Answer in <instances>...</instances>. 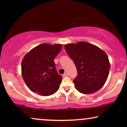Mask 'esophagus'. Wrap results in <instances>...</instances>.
Returning <instances> with one entry per match:
<instances>
[{"label": "esophagus", "instance_id": "obj_1", "mask_svg": "<svg viewBox=\"0 0 127 127\" xmlns=\"http://www.w3.org/2000/svg\"><path fill=\"white\" fill-rule=\"evenodd\" d=\"M67 76H68V74H67V73H64L63 75H62L63 77H66Z\"/></svg>", "mask_w": 127, "mask_h": 127}]
</instances>
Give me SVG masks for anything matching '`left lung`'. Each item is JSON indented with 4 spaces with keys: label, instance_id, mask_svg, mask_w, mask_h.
Instances as JSON below:
<instances>
[{
    "label": "left lung",
    "instance_id": "left-lung-1",
    "mask_svg": "<svg viewBox=\"0 0 127 127\" xmlns=\"http://www.w3.org/2000/svg\"><path fill=\"white\" fill-rule=\"evenodd\" d=\"M65 48L77 70V77L73 80L76 89L83 94H92L100 90L106 81L110 70L106 54L84 41L65 44Z\"/></svg>",
    "mask_w": 127,
    "mask_h": 127
}]
</instances>
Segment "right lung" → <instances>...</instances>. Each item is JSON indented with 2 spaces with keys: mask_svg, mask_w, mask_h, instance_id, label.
I'll return each instance as SVG.
<instances>
[{
  "mask_svg": "<svg viewBox=\"0 0 127 127\" xmlns=\"http://www.w3.org/2000/svg\"><path fill=\"white\" fill-rule=\"evenodd\" d=\"M62 44L43 43L31 50L22 61V76L31 91L49 96L58 90L62 77L55 69L54 58Z\"/></svg>",
  "mask_w": 127,
  "mask_h": 127,
  "instance_id": "obj_1",
  "label": "right lung"
}]
</instances>
